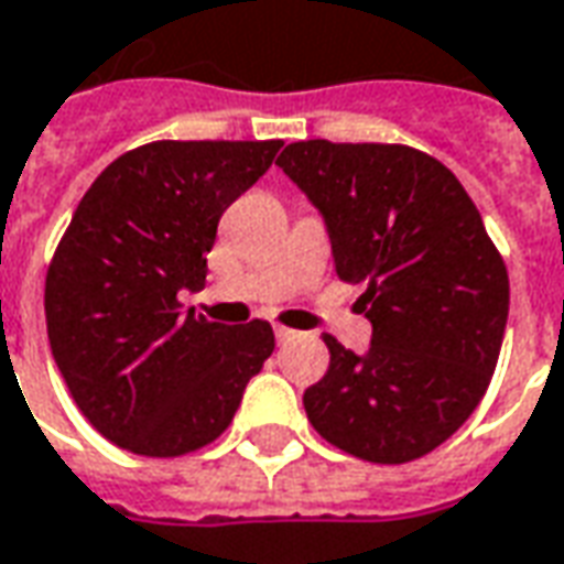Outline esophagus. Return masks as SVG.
<instances>
[{
    "mask_svg": "<svg viewBox=\"0 0 564 564\" xmlns=\"http://www.w3.org/2000/svg\"><path fill=\"white\" fill-rule=\"evenodd\" d=\"M274 336H278V341H293L295 336H299V333H295V329H290V326H281V323H278V326H274Z\"/></svg>",
    "mask_w": 564,
    "mask_h": 564,
    "instance_id": "34e87169",
    "label": "esophagus"
}]
</instances>
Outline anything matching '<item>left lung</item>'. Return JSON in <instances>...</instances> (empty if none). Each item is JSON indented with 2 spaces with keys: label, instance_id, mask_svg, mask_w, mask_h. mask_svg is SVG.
Segmentation results:
<instances>
[{
  "label": "left lung",
  "instance_id": "1",
  "mask_svg": "<svg viewBox=\"0 0 564 564\" xmlns=\"http://www.w3.org/2000/svg\"><path fill=\"white\" fill-rule=\"evenodd\" d=\"M278 164L321 210L336 274L364 283V357L323 336L326 376L302 403L354 458L409 464L443 446L486 397L510 278L458 176L400 143L299 140Z\"/></svg>",
  "mask_w": 564,
  "mask_h": 564
}]
</instances>
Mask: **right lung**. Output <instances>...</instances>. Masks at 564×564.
Returning a JSON list of instances; mask_svg holds the SVG:
<instances>
[{
    "label": "right lung",
    "instance_id": "right-lung-1",
    "mask_svg": "<svg viewBox=\"0 0 564 564\" xmlns=\"http://www.w3.org/2000/svg\"><path fill=\"white\" fill-rule=\"evenodd\" d=\"M283 140H155L118 155L51 256L45 323L66 388L109 443L180 458L226 431L274 350L265 321L219 326L200 290L219 216L269 171Z\"/></svg>",
    "mask_w": 564,
    "mask_h": 564
}]
</instances>
